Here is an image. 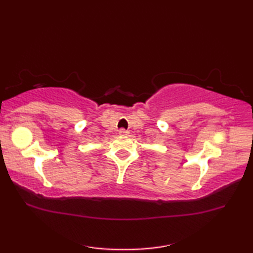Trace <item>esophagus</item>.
I'll return each mask as SVG.
<instances>
[{"instance_id": "1", "label": "esophagus", "mask_w": 253, "mask_h": 253, "mask_svg": "<svg viewBox=\"0 0 253 253\" xmlns=\"http://www.w3.org/2000/svg\"><path fill=\"white\" fill-rule=\"evenodd\" d=\"M118 133H120V136H127L128 132L126 129H124V128H122V129H120V131H118Z\"/></svg>"}]
</instances>
